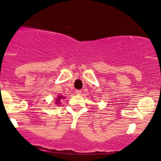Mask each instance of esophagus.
<instances>
[{"label":"esophagus","mask_w":161,"mask_h":161,"mask_svg":"<svg viewBox=\"0 0 161 161\" xmlns=\"http://www.w3.org/2000/svg\"><path fill=\"white\" fill-rule=\"evenodd\" d=\"M75 93H76L77 95H81V94H82V91H81V90H76V91H75Z\"/></svg>","instance_id":"34e87169"}]
</instances>
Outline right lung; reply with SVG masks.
Segmentation results:
<instances>
[{
  "instance_id": "1",
  "label": "right lung",
  "mask_w": 161,
  "mask_h": 161,
  "mask_svg": "<svg viewBox=\"0 0 161 161\" xmlns=\"http://www.w3.org/2000/svg\"><path fill=\"white\" fill-rule=\"evenodd\" d=\"M60 98H64V97H62V96H59V97H57V103H56V104H58V103L59 102H60Z\"/></svg>"
}]
</instances>
